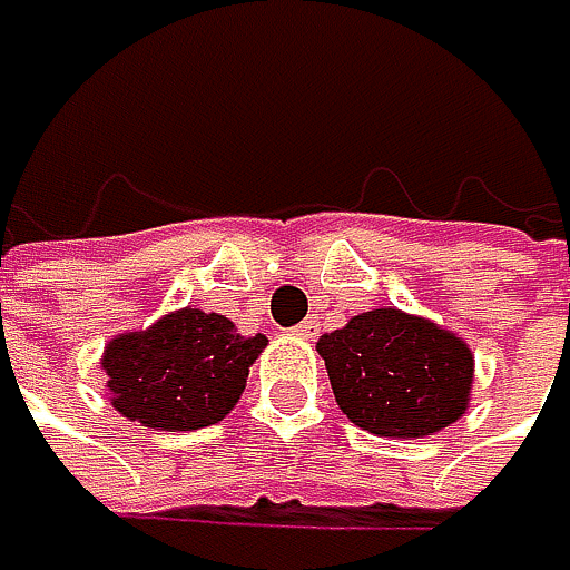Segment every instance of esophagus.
<instances>
[{"label":"esophagus","instance_id":"esophagus-1","mask_svg":"<svg viewBox=\"0 0 570 570\" xmlns=\"http://www.w3.org/2000/svg\"><path fill=\"white\" fill-rule=\"evenodd\" d=\"M315 332H318V318H305L302 325L292 328V335H298V338H315Z\"/></svg>","mask_w":570,"mask_h":570}]
</instances>
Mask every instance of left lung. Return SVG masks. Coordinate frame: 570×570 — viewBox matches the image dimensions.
<instances>
[{
  "label": "left lung",
  "instance_id": "1",
  "mask_svg": "<svg viewBox=\"0 0 570 570\" xmlns=\"http://www.w3.org/2000/svg\"><path fill=\"white\" fill-rule=\"evenodd\" d=\"M315 348L338 410L376 436H433L466 413L473 352L430 318L373 308L325 332Z\"/></svg>",
  "mask_w": 570,
  "mask_h": 570
}]
</instances>
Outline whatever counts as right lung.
I'll use <instances>...</instances> for the list:
<instances>
[{"mask_svg": "<svg viewBox=\"0 0 570 570\" xmlns=\"http://www.w3.org/2000/svg\"><path fill=\"white\" fill-rule=\"evenodd\" d=\"M265 345L262 332L242 335L218 312L177 308L144 332H124L107 342L110 403L150 430L187 433L210 426L235 410Z\"/></svg>", "mask_w": 570, "mask_h": 570, "instance_id": "1", "label": "right lung"}]
</instances>
